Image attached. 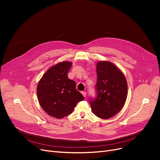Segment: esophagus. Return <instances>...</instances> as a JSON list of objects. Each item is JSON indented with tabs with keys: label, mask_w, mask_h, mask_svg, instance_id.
Instances as JSON below:
<instances>
[{
	"label": "esophagus",
	"mask_w": 160,
	"mask_h": 160,
	"mask_svg": "<svg viewBox=\"0 0 160 160\" xmlns=\"http://www.w3.org/2000/svg\"><path fill=\"white\" fill-rule=\"evenodd\" d=\"M82 94L83 95V96L84 97H86V91H82Z\"/></svg>",
	"instance_id": "obj_1"
}]
</instances>
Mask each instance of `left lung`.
<instances>
[{
    "label": "left lung",
    "instance_id": "8db88e82",
    "mask_svg": "<svg viewBox=\"0 0 160 160\" xmlns=\"http://www.w3.org/2000/svg\"><path fill=\"white\" fill-rule=\"evenodd\" d=\"M97 97L90 98L92 111L99 118L107 119L119 112L128 93L127 80L121 71L110 62L97 64Z\"/></svg>",
    "mask_w": 160,
    "mask_h": 160
}]
</instances>
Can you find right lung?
Listing matches in <instances>:
<instances>
[{
  "instance_id": "1",
  "label": "right lung",
  "mask_w": 160,
  "mask_h": 160,
  "mask_svg": "<svg viewBox=\"0 0 160 160\" xmlns=\"http://www.w3.org/2000/svg\"><path fill=\"white\" fill-rule=\"evenodd\" d=\"M72 66L69 62L57 63L43 74L37 88L40 106L49 115L57 119L71 114L84 97L76 89V82L67 77Z\"/></svg>"
}]
</instances>
